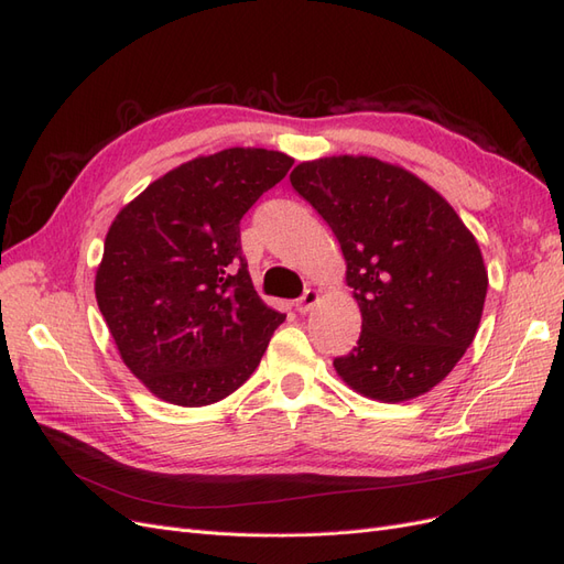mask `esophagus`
<instances>
[{"mask_svg": "<svg viewBox=\"0 0 564 564\" xmlns=\"http://www.w3.org/2000/svg\"><path fill=\"white\" fill-rule=\"evenodd\" d=\"M316 302H318V290H304V295L297 300V304H295V308L300 314H308L312 312V308L316 306Z\"/></svg>", "mask_w": 564, "mask_h": 564, "instance_id": "esophagus-1", "label": "esophagus"}]
</instances>
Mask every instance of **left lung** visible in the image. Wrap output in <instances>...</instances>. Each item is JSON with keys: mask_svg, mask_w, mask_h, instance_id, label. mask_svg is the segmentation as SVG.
I'll list each match as a JSON object with an SVG mask.
<instances>
[{"mask_svg": "<svg viewBox=\"0 0 564 564\" xmlns=\"http://www.w3.org/2000/svg\"><path fill=\"white\" fill-rule=\"evenodd\" d=\"M290 185L337 236L360 308L341 381L379 403L424 395L474 341L487 295L476 236L422 177L375 156L302 161Z\"/></svg>", "mask_w": 564, "mask_h": 564, "instance_id": "left-lung-1", "label": "left lung"}]
</instances>
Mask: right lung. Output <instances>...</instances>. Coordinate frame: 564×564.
I'll use <instances>...</instances> for the list:
<instances>
[{"instance_id":"obj_1","label":"right lung","mask_w":564,"mask_h":564,"mask_svg":"<svg viewBox=\"0 0 564 564\" xmlns=\"http://www.w3.org/2000/svg\"><path fill=\"white\" fill-rule=\"evenodd\" d=\"M295 159L262 148L196 156L126 204L107 229L96 300L121 360L156 398L223 401L285 321L252 288L241 217Z\"/></svg>"}]
</instances>
